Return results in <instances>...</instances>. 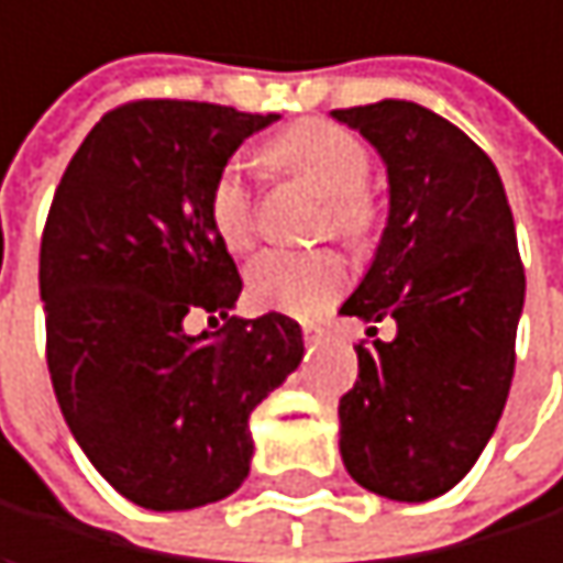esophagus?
Segmentation results:
<instances>
[{"label":"esophagus","instance_id":"1","mask_svg":"<svg viewBox=\"0 0 563 563\" xmlns=\"http://www.w3.org/2000/svg\"><path fill=\"white\" fill-rule=\"evenodd\" d=\"M301 334H305V344H321V338L328 334L321 324H314V321H305L301 324Z\"/></svg>","mask_w":563,"mask_h":563}]
</instances>
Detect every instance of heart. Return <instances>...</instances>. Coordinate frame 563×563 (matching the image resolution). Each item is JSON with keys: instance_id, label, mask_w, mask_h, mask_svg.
<instances>
[{"instance_id": "b5f03b06", "label": "heart", "mask_w": 563, "mask_h": 563, "mask_svg": "<svg viewBox=\"0 0 563 563\" xmlns=\"http://www.w3.org/2000/svg\"><path fill=\"white\" fill-rule=\"evenodd\" d=\"M268 163L311 183L328 199L334 235L361 242L374 225V206L364 192L371 153L351 131L324 121H301L265 150ZM209 222L225 249L242 252L255 239V189L242 163H225L209 186ZM249 295L272 311L311 318L321 314L347 285V265L331 249L291 252L268 249L245 272Z\"/></svg>"}]
</instances>
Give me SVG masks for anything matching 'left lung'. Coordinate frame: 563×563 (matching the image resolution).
I'll list each match as a JSON object with an SVG mask.
<instances>
[{
    "label": "left lung",
    "instance_id": "1",
    "mask_svg": "<svg viewBox=\"0 0 563 563\" xmlns=\"http://www.w3.org/2000/svg\"><path fill=\"white\" fill-rule=\"evenodd\" d=\"M371 143L390 183L374 262L341 314L394 318L397 338L357 344L341 397V459L357 485L429 501L475 465L501 420L525 268L495 163L455 124L413 101L331 111Z\"/></svg>",
    "mask_w": 563,
    "mask_h": 563
}]
</instances>
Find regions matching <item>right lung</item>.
I'll list each match as a JSON object with an SVG mask.
<instances>
[{"instance_id":"right-lung-1","label":"right lung","mask_w":563,"mask_h":563,"mask_svg":"<svg viewBox=\"0 0 563 563\" xmlns=\"http://www.w3.org/2000/svg\"><path fill=\"white\" fill-rule=\"evenodd\" d=\"M278 114L134 101L71 156L42 235L48 374L71 435L134 505L186 511L232 495L252 465V410L301 364L298 321L229 311L242 278L209 222V186Z\"/></svg>"}]
</instances>
